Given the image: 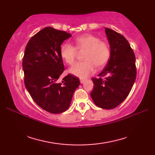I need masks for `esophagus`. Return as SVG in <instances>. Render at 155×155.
Wrapping results in <instances>:
<instances>
[{"label":"esophagus","instance_id":"esophagus-1","mask_svg":"<svg viewBox=\"0 0 155 155\" xmlns=\"http://www.w3.org/2000/svg\"><path fill=\"white\" fill-rule=\"evenodd\" d=\"M80 81H81V84H83V83H84V80L83 79V78H81Z\"/></svg>","mask_w":155,"mask_h":155}]
</instances>
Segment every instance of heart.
<instances>
[{"label": "heart", "instance_id": "1", "mask_svg": "<svg viewBox=\"0 0 155 155\" xmlns=\"http://www.w3.org/2000/svg\"><path fill=\"white\" fill-rule=\"evenodd\" d=\"M75 47L69 43L61 45L60 53L62 58L68 64L74 62L78 51H85L84 61L78 62L69 69L70 73L81 78H85L93 74L95 68L104 67L110 57V47L107 42L101 41L97 36L87 34L75 39Z\"/></svg>", "mask_w": 155, "mask_h": 155}]
</instances>
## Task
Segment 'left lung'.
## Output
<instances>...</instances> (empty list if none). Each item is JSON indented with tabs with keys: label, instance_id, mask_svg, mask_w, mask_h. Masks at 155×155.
Masks as SVG:
<instances>
[{
	"label": "left lung",
	"instance_id": "1",
	"mask_svg": "<svg viewBox=\"0 0 155 155\" xmlns=\"http://www.w3.org/2000/svg\"><path fill=\"white\" fill-rule=\"evenodd\" d=\"M110 57L99 78H93L91 96L97 107L113 109L123 103L129 94L137 77L136 58L130 44L123 35L105 28ZM106 76L104 80L101 77Z\"/></svg>",
	"mask_w": 155,
	"mask_h": 155
}]
</instances>
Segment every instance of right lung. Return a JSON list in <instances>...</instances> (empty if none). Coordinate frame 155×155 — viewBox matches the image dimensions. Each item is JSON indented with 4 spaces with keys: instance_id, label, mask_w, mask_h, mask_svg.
<instances>
[{
    "instance_id": "1",
    "label": "right lung",
    "mask_w": 155,
    "mask_h": 155,
    "mask_svg": "<svg viewBox=\"0 0 155 155\" xmlns=\"http://www.w3.org/2000/svg\"><path fill=\"white\" fill-rule=\"evenodd\" d=\"M71 36L65 31L46 27L29 40L23 57L26 88L39 107L52 114L68 109L80 84L78 78L71 74L57 83L64 71L61 46Z\"/></svg>"
}]
</instances>
